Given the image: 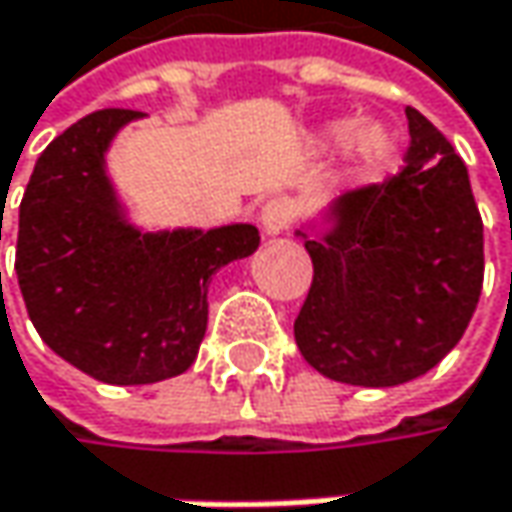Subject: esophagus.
<instances>
[{"label":"esophagus","instance_id":"34e87169","mask_svg":"<svg viewBox=\"0 0 512 512\" xmlns=\"http://www.w3.org/2000/svg\"><path fill=\"white\" fill-rule=\"evenodd\" d=\"M291 218H294V204H291L288 198H270L268 204L262 207L259 221H262L265 236H279V233L288 230Z\"/></svg>","mask_w":512,"mask_h":512}]
</instances>
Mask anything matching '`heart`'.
I'll list each match as a JSON object with an SVG mask.
<instances>
[{
	"instance_id": "1",
	"label": "heart",
	"mask_w": 512,
	"mask_h": 512,
	"mask_svg": "<svg viewBox=\"0 0 512 512\" xmlns=\"http://www.w3.org/2000/svg\"><path fill=\"white\" fill-rule=\"evenodd\" d=\"M351 131L355 132L354 136L350 135ZM348 137L352 138L348 142V152H351V164L357 169V175H377L395 161L397 141L383 123L369 120V123L354 129L348 120H334V123H328L322 129L320 141L325 146H337V143L347 141Z\"/></svg>"
}]
</instances>
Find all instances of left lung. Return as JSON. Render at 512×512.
I'll use <instances>...</instances> for the list:
<instances>
[{"mask_svg":"<svg viewBox=\"0 0 512 512\" xmlns=\"http://www.w3.org/2000/svg\"><path fill=\"white\" fill-rule=\"evenodd\" d=\"M406 120V169L296 230L314 262L296 345L348 386H400L435 369L481 296L484 227L467 167L418 109L406 106Z\"/></svg>","mask_w":512,"mask_h":512,"instance_id":"left-lung-1","label":"left lung"}]
</instances>
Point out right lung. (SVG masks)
Listing matches in <instances>:
<instances>
[{"label":"right lung","instance_id":"obj_1","mask_svg":"<svg viewBox=\"0 0 512 512\" xmlns=\"http://www.w3.org/2000/svg\"><path fill=\"white\" fill-rule=\"evenodd\" d=\"M132 109H103L45 146L19 204L16 276L42 343L100 383L143 386L192 366L218 270L259 247L253 224L146 230L106 152ZM2 239V236H0Z\"/></svg>","mask_w":512,"mask_h":512}]
</instances>
